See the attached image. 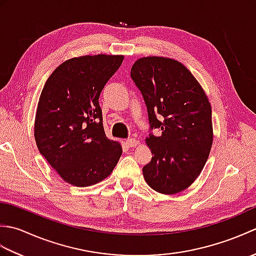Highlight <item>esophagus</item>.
Returning a JSON list of instances; mask_svg holds the SVG:
<instances>
[{
  "instance_id": "34e87169",
  "label": "esophagus",
  "mask_w": 256,
  "mask_h": 256,
  "mask_svg": "<svg viewBox=\"0 0 256 256\" xmlns=\"http://www.w3.org/2000/svg\"><path fill=\"white\" fill-rule=\"evenodd\" d=\"M126 145L128 146V148H134V146L138 145V140L135 138H128L126 140Z\"/></svg>"
}]
</instances>
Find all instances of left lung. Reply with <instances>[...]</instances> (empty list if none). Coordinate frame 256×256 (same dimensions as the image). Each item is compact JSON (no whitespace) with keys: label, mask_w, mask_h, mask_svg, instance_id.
<instances>
[{"label":"left lung","mask_w":256,"mask_h":256,"mask_svg":"<svg viewBox=\"0 0 256 256\" xmlns=\"http://www.w3.org/2000/svg\"><path fill=\"white\" fill-rule=\"evenodd\" d=\"M131 78L148 108L152 157L143 176L155 192L174 194L192 184L202 170L212 145L211 106L192 72L176 60L144 57ZM161 132L156 137L152 130Z\"/></svg>","instance_id":"obj_1"}]
</instances>
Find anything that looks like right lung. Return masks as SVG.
Here are the masks:
<instances>
[{
  "instance_id": "add662e5",
  "label": "right lung",
  "mask_w": 256,
  "mask_h": 256,
  "mask_svg": "<svg viewBox=\"0 0 256 256\" xmlns=\"http://www.w3.org/2000/svg\"><path fill=\"white\" fill-rule=\"evenodd\" d=\"M123 56L72 58L55 69L42 88L35 140L40 154L64 182L86 187L110 175L122 154L103 128L99 96Z\"/></svg>"
}]
</instances>
